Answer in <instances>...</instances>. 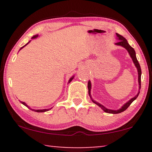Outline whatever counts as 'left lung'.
<instances>
[{
    "label": "left lung",
    "instance_id": "left-lung-1",
    "mask_svg": "<svg viewBox=\"0 0 152 152\" xmlns=\"http://www.w3.org/2000/svg\"><path fill=\"white\" fill-rule=\"evenodd\" d=\"M116 35H117L118 39H119V41L117 43H115V45H121V46L124 47V48L126 49V50L129 52V55L131 56V57L132 58V60L133 61H134V63L135 64V66H136V67L137 68V69H138V83H139V89H140V87H141V73H142V72H141V68H140V64H139L138 60H137V58H136V52H135L134 49L131 46V45L129 44L127 41L126 40L125 38H124L123 37L121 36V35L118 34V33H116ZM88 94H89V96L92 99V101L94 102L95 104H96L97 105H98L99 107H101V109L103 110L104 111L106 112V113H113V114H116V113H121V112H123L124 111H125V110L127 109V108L129 107L131 104H132L133 102H134L135 99H136L137 97H138L139 93H140V91H139L138 94L137 95H136L134 97H133L132 99H131L128 102H126L125 104H124L122 106L121 109H120L119 110H117V111H115V110H111V109H108L107 108H105L104 107L103 105L100 104H99L98 102H95L92 99V97L91 96V82L90 81H88Z\"/></svg>",
    "mask_w": 152,
    "mask_h": 152
}]
</instances>
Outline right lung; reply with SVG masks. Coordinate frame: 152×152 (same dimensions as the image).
<instances>
[{"instance_id": "add662e5", "label": "right lung", "mask_w": 152, "mask_h": 152, "mask_svg": "<svg viewBox=\"0 0 152 152\" xmlns=\"http://www.w3.org/2000/svg\"><path fill=\"white\" fill-rule=\"evenodd\" d=\"M37 37H38V35H35V36H34V37H32V39H35V38H37ZM29 42H30V41H29ZM29 42L28 43H27V44H28V43H29ZM26 44V45H27ZM26 45H24V46H23L22 48H20V50H21L22 48H23V47H25V46H26ZM72 79H73V77H71V78H70V80H69V82H71V81H72ZM21 102L22 104H23V105H25V106H26V107H28V105H27L26 104V103H25V102ZM29 108V109H30V107H28ZM31 109V110H32V111H36V112H39V113H41V112H45V111H49V110L50 109H42V110H34V109Z\"/></svg>"}]
</instances>
